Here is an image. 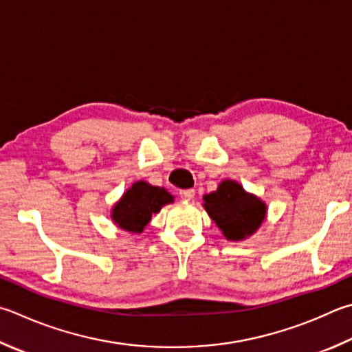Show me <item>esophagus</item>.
I'll use <instances>...</instances> for the list:
<instances>
[{"instance_id":"esophagus-1","label":"esophagus","mask_w":352,"mask_h":352,"mask_svg":"<svg viewBox=\"0 0 352 352\" xmlns=\"http://www.w3.org/2000/svg\"><path fill=\"white\" fill-rule=\"evenodd\" d=\"M195 195V190L194 189H182L180 190V197L183 200H192Z\"/></svg>"}]
</instances>
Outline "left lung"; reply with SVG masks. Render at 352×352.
<instances>
[{"instance_id": "left-lung-1", "label": "left lung", "mask_w": 352, "mask_h": 352, "mask_svg": "<svg viewBox=\"0 0 352 352\" xmlns=\"http://www.w3.org/2000/svg\"><path fill=\"white\" fill-rule=\"evenodd\" d=\"M203 200L208 215L232 241L251 237L266 217V204L234 180H223L217 190L204 195Z\"/></svg>"}]
</instances>
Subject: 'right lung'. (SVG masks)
<instances>
[{
    "mask_svg": "<svg viewBox=\"0 0 352 352\" xmlns=\"http://www.w3.org/2000/svg\"><path fill=\"white\" fill-rule=\"evenodd\" d=\"M174 201L164 188L152 186L146 182H137L113 204L111 217L115 225L127 232H143L152 214L160 212L164 204Z\"/></svg>",
    "mask_w": 352,
    "mask_h": 352,
    "instance_id": "1",
    "label": "right lung"
}]
</instances>
